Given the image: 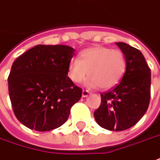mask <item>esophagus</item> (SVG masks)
I'll list each match as a JSON object with an SVG mask.
<instances>
[{
  "instance_id": "34e87169",
  "label": "esophagus",
  "mask_w": 160,
  "mask_h": 160,
  "mask_svg": "<svg viewBox=\"0 0 160 160\" xmlns=\"http://www.w3.org/2000/svg\"><path fill=\"white\" fill-rule=\"evenodd\" d=\"M89 94H90V92H89L88 91H84V90L82 91V97H83V98L88 97V96H89Z\"/></svg>"
}]
</instances>
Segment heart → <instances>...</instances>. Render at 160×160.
<instances>
[{"label": "heart", "mask_w": 160, "mask_h": 160, "mask_svg": "<svg viewBox=\"0 0 160 160\" xmlns=\"http://www.w3.org/2000/svg\"><path fill=\"white\" fill-rule=\"evenodd\" d=\"M126 70V59L122 51L106 47L83 49L78 59H72L68 66V77L75 83L90 78L88 85L109 90L116 86Z\"/></svg>", "instance_id": "b5f03b06"}]
</instances>
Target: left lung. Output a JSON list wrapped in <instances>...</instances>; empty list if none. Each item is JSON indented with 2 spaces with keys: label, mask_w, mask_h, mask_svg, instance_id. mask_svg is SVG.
Instances as JSON below:
<instances>
[{
  "label": "left lung",
  "mask_w": 160,
  "mask_h": 160,
  "mask_svg": "<svg viewBox=\"0 0 160 160\" xmlns=\"http://www.w3.org/2000/svg\"><path fill=\"white\" fill-rule=\"evenodd\" d=\"M126 59L122 81L101 94V104L94 112L97 123L111 131L133 127L147 111L151 98V69L142 53L126 43H115Z\"/></svg>",
  "instance_id": "left-lung-1"
}]
</instances>
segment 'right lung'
<instances>
[{"label": "right lung", "mask_w": 160, "mask_h": 160, "mask_svg": "<svg viewBox=\"0 0 160 160\" xmlns=\"http://www.w3.org/2000/svg\"><path fill=\"white\" fill-rule=\"evenodd\" d=\"M75 51L64 45H38L13 62L8 94L15 115L24 126L50 131L66 122L82 97V89L68 77Z\"/></svg>", "instance_id": "1"}]
</instances>
